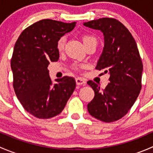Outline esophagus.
Listing matches in <instances>:
<instances>
[{
    "instance_id": "obj_1",
    "label": "esophagus",
    "mask_w": 153,
    "mask_h": 153,
    "mask_svg": "<svg viewBox=\"0 0 153 153\" xmlns=\"http://www.w3.org/2000/svg\"><path fill=\"white\" fill-rule=\"evenodd\" d=\"M75 81H76V84L77 85H85V84H86V81H84L83 78H75Z\"/></svg>"
}]
</instances>
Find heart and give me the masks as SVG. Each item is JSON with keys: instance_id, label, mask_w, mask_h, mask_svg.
I'll return each mask as SVG.
<instances>
[{"instance_id": "obj_1", "label": "heart", "mask_w": 153, "mask_h": 153, "mask_svg": "<svg viewBox=\"0 0 153 153\" xmlns=\"http://www.w3.org/2000/svg\"><path fill=\"white\" fill-rule=\"evenodd\" d=\"M82 41L84 43V46L87 47V46L90 45V44H97V39L93 36V35H89V34H86V35H84L82 36ZM65 41H66V38L64 36L61 37L58 40L56 44V47L59 52L62 51L64 48V45H65Z\"/></svg>"}]
</instances>
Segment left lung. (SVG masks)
Returning a JSON list of instances; mask_svg holds the SVG:
<instances>
[{
  "instance_id": "left-lung-1",
  "label": "left lung",
  "mask_w": 153,
  "mask_h": 153,
  "mask_svg": "<svg viewBox=\"0 0 153 153\" xmlns=\"http://www.w3.org/2000/svg\"><path fill=\"white\" fill-rule=\"evenodd\" d=\"M84 25L104 34V50L95 69L104 71L102 75H110L104 89L92 81L87 82L95 92L88 112L104 122L116 121L131 109L141 89L143 64L136 42L127 28L115 18H99Z\"/></svg>"
}]
</instances>
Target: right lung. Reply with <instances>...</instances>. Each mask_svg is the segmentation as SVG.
<instances>
[{
    "instance_id": "1",
    "label": "right lung",
    "mask_w": 153,
    "mask_h": 153,
    "mask_svg": "<svg viewBox=\"0 0 153 153\" xmlns=\"http://www.w3.org/2000/svg\"><path fill=\"white\" fill-rule=\"evenodd\" d=\"M75 24L41 20L24 29L15 43L11 59L14 90L24 109L36 118L47 119L61 113L75 90L72 77L52 84L47 67L59 58L58 40Z\"/></svg>"
}]
</instances>
